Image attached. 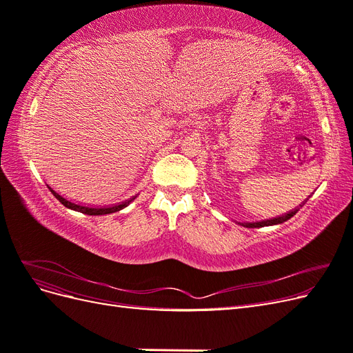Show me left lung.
Masks as SVG:
<instances>
[{
  "label": "left lung",
  "mask_w": 353,
  "mask_h": 353,
  "mask_svg": "<svg viewBox=\"0 0 353 353\" xmlns=\"http://www.w3.org/2000/svg\"><path fill=\"white\" fill-rule=\"evenodd\" d=\"M301 208H302V206H301ZM301 208H297V209H294V210H292V212H288V213H285V215L279 216V218L266 219V221H261V222H240V225L248 227V228H261V227H268V225H276V223H283V222L290 219L292 216H294Z\"/></svg>",
  "instance_id": "1"
}]
</instances>
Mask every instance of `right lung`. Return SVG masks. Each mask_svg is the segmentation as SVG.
Returning a JSON list of instances; mask_svg holds the SVG:
<instances>
[{
	"mask_svg": "<svg viewBox=\"0 0 353 353\" xmlns=\"http://www.w3.org/2000/svg\"><path fill=\"white\" fill-rule=\"evenodd\" d=\"M48 188H50V187H48ZM50 191H51L52 194L56 196V199L61 203L63 206H66V208H69V209H72V210H77V212L85 213V215H108V213H114V212H117V210H121V209L126 208V206L130 205V203L135 199V197H134V199H131V200L123 201L122 205L110 206V208H87V206H81V205H77V203H72V201H69V200H66V199H63L59 193H56L54 190L50 188Z\"/></svg>",
	"mask_w": 353,
	"mask_h": 353,
	"instance_id": "1",
	"label": "right lung"
}]
</instances>
